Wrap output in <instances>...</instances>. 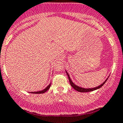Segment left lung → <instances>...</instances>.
I'll list each match as a JSON object with an SVG mask.
<instances>
[{
	"label": "left lung",
	"instance_id": "left-lung-1",
	"mask_svg": "<svg viewBox=\"0 0 123 123\" xmlns=\"http://www.w3.org/2000/svg\"><path fill=\"white\" fill-rule=\"evenodd\" d=\"M66 71V70H65ZM66 74H67L68 77V79H69V83L70 84H71V86H72V87H73L74 89L75 90H76V91H77L78 92H91V91H95V90H97V89H100V87H102L104 85V84L106 83V81H107V80L108 79L109 77H109H107V78H106V80H105V81H104L103 83L101 85H99V86H98L97 87H92V88H84V87H80V86H77V85H76L73 82H72V80L71 79V78H70L69 77V75L68 74V73L67 72V71H66Z\"/></svg>",
	"mask_w": 123,
	"mask_h": 123
}]
</instances>
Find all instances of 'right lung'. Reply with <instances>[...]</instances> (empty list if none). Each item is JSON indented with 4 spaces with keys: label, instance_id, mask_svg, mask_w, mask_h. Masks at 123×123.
Instances as JSON below:
<instances>
[{
    "label": "right lung",
    "instance_id": "add662e5",
    "mask_svg": "<svg viewBox=\"0 0 123 123\" xmlns=\"http://www.w3.org/2000/svg\"><path fill=\"white\" fill-rule=\"evenodd\" d=\"M51 83H50L49 85L47 87H45L44 89L42 90V91H37V92H31V93H45V92H46V91H47L50 88V87H51Z\"/></svg>",
    "mask_w": 123,
    "mask_h": 123
}]
</instances>
